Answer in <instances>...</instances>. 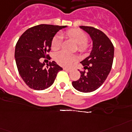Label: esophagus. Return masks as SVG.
Here are the masks:
<instances>
[{"label": "esophagus", "mask_w": 132, "mask_h": 132, "mask_svg": "<svg viewBox=\"0 0 132 132\" xmlns=\"http://www.w3.org/2000/svg\"><path fill=\"white\" fill-rule=\"evenodd\" d=\"M63 69H64V70H65V71H71V69L66 68V67H64Z\"/></svg>", "instance_id": "34e87169"}]
</instances>
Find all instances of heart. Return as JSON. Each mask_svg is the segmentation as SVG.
I'll return each instance as SVG.
<instances>
[{"label": "heart", "instance_id": "obj_1", "mask_svg": "<svg viewBox=\"0 0 132 132\" xmlns=\"http://www.w3.org/2000/svg\"><path fill=\"white\" fill-rule=\"evenodd\" d=\"M66 34L70 37L78 44V48L80 51H85L88 48L87 44L88 36L87 35L78 29H69L66 32ZM62 44V38L59 35H56L52 40L51 48L54 51H56L61 48ZM55 61L58 64L65 67H69L76 61V56L73 54L65 51H61L56 53L54 56Z\"/></svg>", "mask_w": 132, "mask_h": 132}]
</instances>
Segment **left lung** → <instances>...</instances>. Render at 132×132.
<instances>
[{
	"instance_id": "left-lung-1",
	"label": "left lung",
	"mask_w": 132,
	"mask_h": 132,
	"mask_svg": "<svg viewBox=\"0 0 132 132\" xmlns=\"http://www.w3.org/2000/svg\"><path fill=\"white\" fill-rule=\"evenodd\" d=\"M79 28L90 35L92 49L90 55L80 62L87 71H80V78L73 81L72 85L79 92H91L102 86L109 76L113 65L114 46L101 30L90 26Z\"/></svg>"
}]
</instances>
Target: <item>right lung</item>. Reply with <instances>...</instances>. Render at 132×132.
I'll return each mask as SVG.
<instances>
[{"mask_svg":"<svg viewBox=\"0 0 132 132\" xmlns=\"http://www.w3.org/2000/svg\"><path fill=\"white\" fill-rule=\"evenodd\" d=\"M67 26L40 24L27 29L17 41L15 58L21 78L31 89L45 90L54 83L56 74L63 68L56 62L45 65L40 58L48 57L51 42L60 29Z\"/></svg>","mask_w":132,"mask_h":132,"instance_id":"add662e5","label":"right lung"}]
</instances>
